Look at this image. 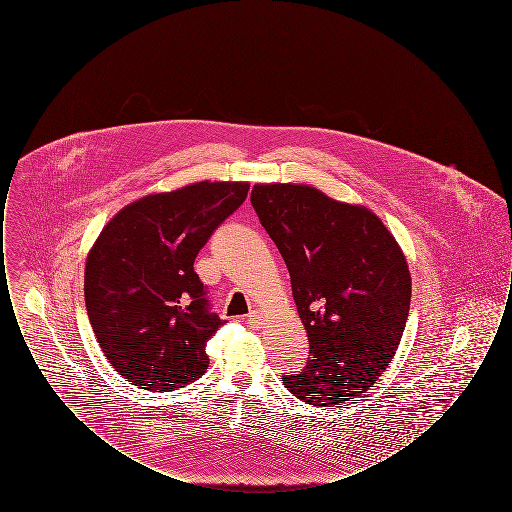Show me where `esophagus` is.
<instances>
[{"mask_svg":"<svg viewBox=\"0 0 512 512\" xmlns=\"http://www.w3.org/2000/svg\"><path fill=\"white\" fill-rule=\"evenodd\" d=\"M247 324L251 326V328H255V330H259V328H263V317H261V313H257V311H253L249 318H247Z\"/></svg>","mask_w":512,"mask_h":512,"instance_id":"esophagus-1","label":"esophagus"}]
</instances>
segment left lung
<instances>
[{"instance_id": "8db88e82", "label": "left lung", "mask_w": 512, "mask_h": 512, "mask_svg": "<svg viewBox=\"0 0 512 512\" xmlns=\"http://www.w3.org/2000/svg\"><path fill=\"white\" fill-rule=\"evenodd\" d=\"M251 205L286 261L311 357L284 386L313 407L370 390L390 365L411 307V272L365 205L309 184H255Z\"/></svg>"}]
</instances>
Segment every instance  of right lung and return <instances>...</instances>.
Masks as SVG:
<instances>
[{
  "instance_id": "1",
  "label": "right lung",
  "mask_w": 512,
  "mask_h": 512,
  "mask_svg": "<svg viewBox=\"0 0 512 512\" xmlns=\"http://www.w3.org/2000/svg\"><path fill=\"white\" fill-rule=\"evenodd\" d=\"M247 190L203 180L147 194L99 232L84 268L86 309L107 361L134 386L174 390L207 370L205 345L224 320L209 313L194 261Z\"/></svg>"
}]
</instances>
